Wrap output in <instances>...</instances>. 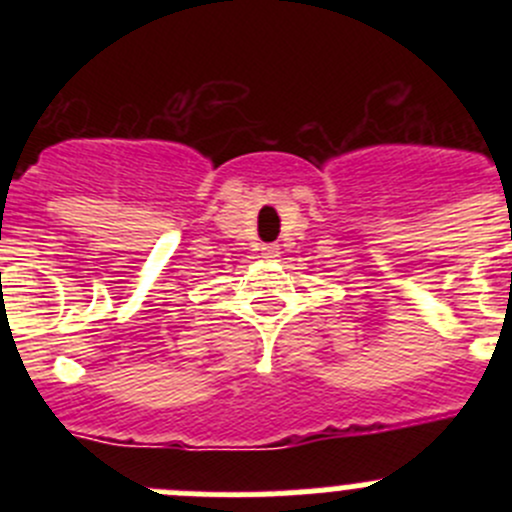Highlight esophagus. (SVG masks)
<instances>
[{
  "label": "esophagus",
  "mask_w": 512,
  "mask_h": 512,
  "mask_svg": "<svg viewBox=\"0 0 512 512\" xmlns=\"http://www.w3.org/2000/svg\"><path fill=\"white\" fill-rule=\"evenodd\" d=\"M280 245H262V257H277Z\"/></svg>",
  "instance_id": "esophagus-1"
}]
</instances>
